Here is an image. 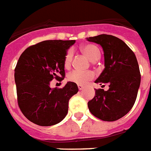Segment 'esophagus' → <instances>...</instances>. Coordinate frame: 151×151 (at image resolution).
Instances as JSON below:
<instances>
[{
	"instance_id": "1",
	"label": "esophagus",
	"mask_w": 151,
	"mask_h": 151,
	"mask_svg": "<svg viewBox=\"0 0 151 151\" xmlns=\"http://www.w3.org/2000/svg\"><path fill=\"white\" fill-rule=\"evenodd\" d=\"M83 85H80V84H78V89H79V90H82V89H83Z\"/></svg>"
}]
</instances>
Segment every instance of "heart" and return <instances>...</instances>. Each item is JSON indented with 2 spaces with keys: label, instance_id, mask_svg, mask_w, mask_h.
Here are the masks:
<instances>
[{
  "label": "heart",
  "instance_id": "obj_1",
  "mask_svg": "<svg viewBox=\"0 0 151 151\" xmlns=\"http://www.w3.org/2000/svg\"><path fill=\"white\" fill-rule=\"evenodd\" d=\"M82 51L92 62L98 60L100 57V52L99 48L93 45H86L83 46ZM73 50H68L66 52L64 58V66L65 68L70 67L73 61ZM93 78H94V73L92 71L73 70L68 75V79L70 82L80 85L85 84L86 82L93 79Z\"/></svg>",
  "mask_w": 151,
  "mask_h": 151
}]
</instances>
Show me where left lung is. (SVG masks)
Returning <instances> with one entry per match:
<instances>
[{"label": "left lung", "instance_id": "1", "mask_svg": "<svg viewBox=\"0 0 151 151\" xmlns=\"http://www.w3.org/2000/svg\"><path fill=\"white\" fill-rule=\"evenodd\" d=\"M102 46L103 69L96 83L109 85V89H96L95 96L88 102L89 111L103 121H116L128 113L135 103L140 84L139 65L134 52L115 36L99 35L87 38Z\"/></svg>", "mask_w": 151, "mask_h": 151}]
</instances>
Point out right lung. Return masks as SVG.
<instances>
[{
    "label": "right lung",
    "instance_id": "obj_1",
    "mask_svg": "<svg viewBox=\"0 0 151 151\" xmlns=\"http://www.w3.org/2000/svg\"><path fill=\"white\" fill-rule=\"evenodd\" d=\"M76 41L48 40L27 48L14 69L17 103L28 120L37 125L57 124L68 113V100L78 93L76 83L63 88L50 87L52 79L65 77L64 58Z\"/></svg>",
    "mask_w": 151,
    "mask_h": 151
}]
</instances>
